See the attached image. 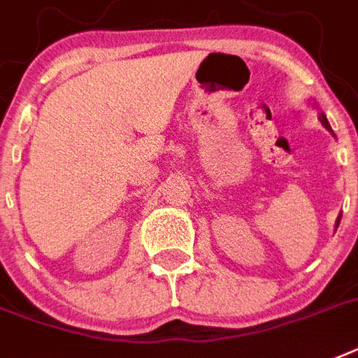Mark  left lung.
Instances as JSON below:
<instances>
[{
  "instance_id": "8db88e82",
  "label": "left lung",
  "mask_w": 358,
  "mask_h": 358,
  "mask_svg": "<svg viewBox=\"0 0 358 358\" xmlns=\"http://www.w3.org/2000/svg\"><path fill=\"white\" fill-rule=\"evenodd\" d=\"M309 104H311L313 108H315V109H318V120H320V122H322V126H324V128H326L327 131L331 133L333 137H335V133H333L331 126H329V122H327V117H326V113H324V111H322V109H320V106L317 104V100H309ZM341 217H342V214H338V217H336V225H335V227H338V223H341Z\"/></svg>"
}]
</instances>
